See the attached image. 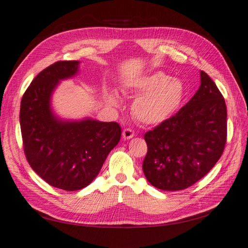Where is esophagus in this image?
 Returning a JSON list of instances; mask_svg holds the SVG:
<instances>
[{
	"mask_svg": "<svg viewBox=\"0 0 248 248\" xmlns=\"http://www.w3.org/2000/svg\"><path fill=\"white\" fill-rule=\"evenodd\" d=\"M122 136H123V138L125 139V140H129V139H131L135 136V133L131 129H129V128H125L124 130H123V134H122Z\"/></svg>",
	"mask_w": 248,
	"mask_h": 248,
	"instance_id": "obj_1",
	"label": "esophagus"
}]
</instances>
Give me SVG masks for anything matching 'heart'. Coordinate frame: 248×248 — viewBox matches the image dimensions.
Wrapping results in <instances>:
<instances>
[{"label": "heart", "mask_w": 248, "mask_h": 248, "mask_svg": "<svg viewBox=\"0 0 248 248\" xmlns=\"http://www.w3.org/2000/svg\"><path fill=\"white\" fill-rule=\"evenodd\" d=\"M125 89L139 95L131 109L135 118L146 125L160 124L168 120L178 110L184 96L183 82L163 72L129 80ZM106 99L112 106L120 104L119 95L114 91L107 93Z\"/></svg>", "instance_id": "1"}]
</instances>
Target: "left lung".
<instances>
[{
    "mask_svg": "<svg viewBox=\"0 0 248 248\" xmlns=\"http://www.w3.org/2000/svg\"><path fill=\"white\" fill-rule=\"evenodd\" d=\"M200 87L179 112L144 135L142 169L154 187L182 190L209 173L224 152L227 108L223 95L200 72Z\"/></svg>",
    "mask_w": 248,
    "mask_h": 248,
    "instance_id": "1",
    "label": "left lung"
}]
</instances>
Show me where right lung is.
Listing matches in <instances>:
<instances>
[{
  "label": "right lung",
  "mask_w": 248,
  "mask_h": 248,
  "mask_svg": "<svg viewBox=\"0 0 248 248\" xmlns=\"http://www.w3.org/2000/svg\"><path fill=\"white\" fill-rule=\"evenodd\" d=\"M79 61H61L34 78L21 100L20 127L30 166L45 182L64 190L92 183L121 139L120 125L92 118L66 120L52 109L58 84L79 73Z\"/></svg>",
  "instance_id": "obj_1"
}]
</instances>
